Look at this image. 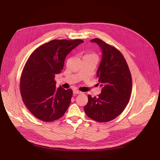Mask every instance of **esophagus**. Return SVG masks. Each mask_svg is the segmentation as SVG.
Listing matches in <instances>:
<instances>
[{
    "label": "esophagus",
    "mask_w": 160,
    "mask_h": 160,
    "mask_svg": "<svg viewBox=\"0 0 160 160\" xmlns=\"http://www.w3.org/2000/svg\"><path fill=\"white\" fill-rule=\"evenodd\" d=\"M73 94H80L82 93V92H80V91L77 90H73Z\"/></svg>",
    "instance_id": "1"
}]
</instances>
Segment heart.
Listing matches in <instances>:
<instances>
[{
	"mask_svg": "<svg viewBox=\"0 0 160 160\" xmlns=\"http://www.w3.org/2000/svg\"><path fill=\"white\" fill-rule=\"evenodd\" d=\"M84 57H92V58H96V56L94 54H86L84 56Z\"/></svg>",
	"mask_w": 160,
	"mask_h": 160,
	"instance_id": "obj_1",
	"label": "heart"
}]
</instances>
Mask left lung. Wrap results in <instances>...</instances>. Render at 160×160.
<instances>
[{"label": "left lung", "instance_id": "1", "mask_svg": "<svg viewBox=\"0 0 160 160\" xmlns=\"http://www.w3.org/2000/svg\"><path fill=\"white\" fill-rule=\"evenodd\" d=\"M96 43L102 51V59L97 71L101 93L97 97L88 95L84 107L87 117L99 122H108L117 118L127 106L132 91V77L122 54L99 38Z\"/></svg>", "mask_w": 160, "mask_h": 160}]
</instances>
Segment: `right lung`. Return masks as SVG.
<instances>
[{
	"label": "right lung",
	"mask_w": 160,
	"mask_h": 160,
	"mask_svg": "<svg viewBox=\"0 0 160 160\" xmlns=\"http://www.w3.org/2000/svg\"><path fill=\"white\" fill-rule=\"evenodd\" d=\"M83 41L52 40L35 49L28 59L20 79L24 104L38 119L52 122L61 118L69 107L73 91L56 88L55 75L63 69L66 56Z\"/></svg>",
	"instance_id": "obj_1"
}]
</instances>
